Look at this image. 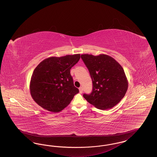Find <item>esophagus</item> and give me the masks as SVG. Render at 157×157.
I'll list each match as a JSON object with an SVG mask.
<instances>
[{"label":"esophagus","mask_w":157,"mask_h":157,"mask_svg":"<svg viewBox=\"0 0 157 157\" xmlns=\"http://www.w3.org/2000/svg\"><path fill=\"white\" fill-rule=\"evenodd\" d=\"M79 93H82V92H83V89H82V87H80L79 88Z\"/></svg>","instance_id":"1"}]
</instances>
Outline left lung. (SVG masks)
I'll return each mask as SVG.
<instances>
[{
  "mask_svg": "<svg viewBox=\"0 0 157 157\" xmlns=\"http://www.w3.org/2000/svg\"><path fill=\"white\" fill-rule=\"evenodd\" d=\"M93 83V90L84 98L98 109L106 110L118 104L124 97L128 87L125 72L111 56L100 54L81 55Z\"/></svg>",
  "mask_w": 157,
  "mask_h": 157,
  "instance_id": "1",
  "label": "left lung"
}]
</instances>
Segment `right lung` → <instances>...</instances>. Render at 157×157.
<instances>
[{
  "label": "right lung",
  "mask_w": 157,
  "mask_h": 157,
  "mask_svg": "<svg viewBox=\"0 0 157 157\" xmlns=\"http://www.w3.org/2000/svg\"><path fill=\"white\" fill-rule=\"evenodd\" d=\"M80 56L74 54L49 57L34 69L30 79V95L44 109L60 112L79 92L74 86L70 70L79 61Z\"/></svg>",
  "instance_id": "1"
}]
</instances>
